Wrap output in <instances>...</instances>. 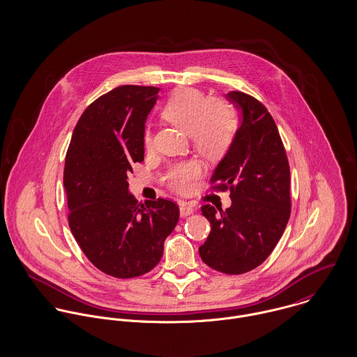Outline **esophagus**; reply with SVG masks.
<instances>
[{"mask_svg":"<svg viewBox=\"0 0 357 357\" xmlns=\"http://www.w3.org/2000/svg\"><path fill=\"white\" fill-rule=\"evenodd\" d=\"M195 211V206L188 204H183L180 206V214L181 217H187Z\"/></svg>","mask_w":357,"mask_h":357,"instance_id":"34e87169","label":"esophagus"}]
</instances>
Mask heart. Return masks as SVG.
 Segmentation results:
<instances>
[{
  "label": "heart",
  "instance_id": "obj_1",
  "mask_svg": "<svg viewBox=\"0 0 357 357\" xmlns=\"http://www.w3.org/2000/svg\"><path fill=\"white\" fill-rule=\"evenodd\" d=\"M165 119L190 135L194 147L210 159L221 158L232 144L236 132L234 109L220 99H207L202 91L195 88L177 89L162 109ZM153 133L144 132V146L150 149ZM202 174L198 160H183L172 165L166 174V184L177 191L187 192L194 181Z\"/></svg>",
  "mask_w": 357,
  "mask_h": 357
}]
</instances>
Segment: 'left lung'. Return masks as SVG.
<instances>
[{"label":"left lung","instance_id":"8db88e82","mask_svg":"<svg viewBox=\"0 0 357 357\" xmlns=\"http://www.w3.org/2000/svg\"><path fill=\"white\" fill-rule=\"evenodd\" d=\"M225 98L241 111V126L211 176L218 190H231L222 210L204 204L211 231L199 255L210 268L241 275L272 253L290 217V167L278 126L268 109L243 92Z\"/></svg>","mask_w":357,"mask_h":357}]
</instances>
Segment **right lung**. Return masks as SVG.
Segmentation results:
<instances>
[{"label":"right lung","instance_id":"right-lung-1","mask_svg":"<svg viewBox=\"0 0 357 357\" xmlns=\"http://www.w3.org/2000/svg\"><path fill=\"white\" fill-rule=\"evenodd\" d=\"M159 91L123 85L100 96L81 115L66 155L70 229L88 259L119 279L153 269L180 217L167 199L139 204L128 184L132 165L144 160L146 121Z\"/></svg>","mask_w":357,"mask_h":357}]
</instances>
